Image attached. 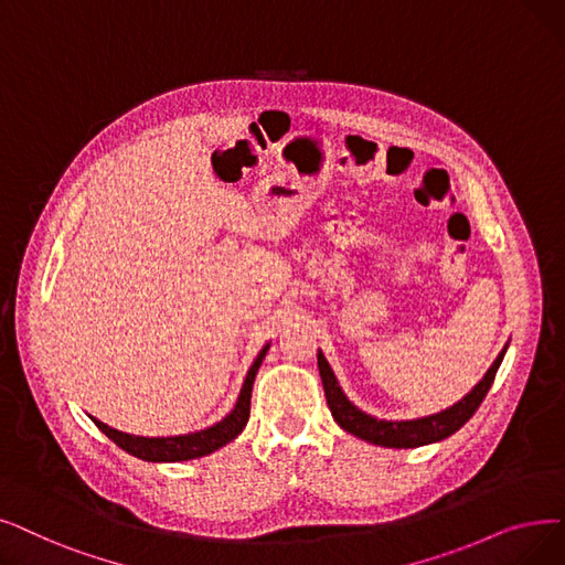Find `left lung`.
Listing matches in <instances>:
<instances>
[{
  "instance_id": "8db88e82",
  "label": "left lung",
  "mask_w": 565,
  "mask_h": 565,
  "mask_svg": "<svg viewBox=\"0 0 565 565\" xmlns=\"http://www.w3.org/2000/svg\"><path fill=\"white\" fill-rule=\"evenodd\" d=\"M505 351H508V343L469 395L461 397L457 404H452L446 411L425 415V418H415V420H381L358 408L347 395H343V390L332 372L330 362L326 360L323 351H318V372H321L326 399L332 411V418L343 431L366 440V444L383 446V448H420L452 436L457 429H461L471 420V415L478 411V406L487 397L489 387L494 383V376L503 362Z\"/></svg>"
}]
</instances>
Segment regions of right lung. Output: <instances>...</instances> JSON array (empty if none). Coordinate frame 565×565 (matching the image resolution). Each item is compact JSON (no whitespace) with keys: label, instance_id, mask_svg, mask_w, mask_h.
I'll use <instances>...</instances> for the list:
<instances>
[{"label":"right lung","instance_id":"obj_1","mask_svg":"<svg viewBox=\"0 0 565 565\" xmlns=\"http://www.w3.org/2000/svg\"><path fill=\"white\" fill-rule=\"evenodd\" d=\"M269 349V343L260 349V353L256 355L254 364L249 366L247 379L242 383L239 397L233 406V411L222 418L218 423H214L207 429L201 431H191V434H178V436H134L127 431H119L108 427L106 423L92 418V423L99 427L113 444H117L121 450H127L129 455L142 459V461H186V459H199L205 457L218 448H224L226 444L242 434V429L247 427L249 423V406H252V387L258 374V366L265 358Z\"/></svg>","mask_w":565,"mask_h":565}]
</instances>
